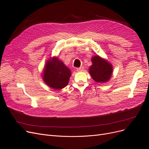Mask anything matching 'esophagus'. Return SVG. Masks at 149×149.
Here are the masks:
<instances>
[{
    "instance_id": "1",
    "label": "esophagus",
    "mask_w": 149,
    "mask_h": 149,
    "mask_svg": "<svg viewBox=\"0 0 149 149\" xmlns=\"http://www.w3.org/2000/svg\"><path fill=\"white\" fill-rule=\"evenodd\" d=\"M83 70V68L82 67H80V68H77V70L78 72H80V71H82V70Z\"/></svg>"
}]
</instances>
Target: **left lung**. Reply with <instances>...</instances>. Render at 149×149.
Returning a JSON list of instances; mask_svg holds the SVG:
<instances>
[{"instance_id":"1","label":"left lung","mask_w":149,"mask_h":149,"mask_svg":"<svg viewBox=\"0 0 149 149\" xmlns=\"http://www.w3.org/2000/svg\"><path fill=\"white\" fill-rule=\"evenodd\" d=\"M91 60L92 65L89 69V72L93 80L97 83L108 81L113 72L112 65L99 56L93 57Z\"/></svg>"}]
</instances>
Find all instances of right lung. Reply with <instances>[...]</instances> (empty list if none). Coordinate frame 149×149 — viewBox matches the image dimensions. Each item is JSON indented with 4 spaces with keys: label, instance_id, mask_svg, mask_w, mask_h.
<instances>
[{
    "label": "right lung",
    "instance_id": "1",
    "mask_svg": "<svg viewBox=\"0 0 149 149\" xmlns=\"http://www.w3.org/2000/svg\"><path fill=\"white\" fill-rule=\"evenodd\" d=\"M43 80L51 88L59 90L68 85L71 75L70 69L57 57L47 61L43 72Z\"/></svg>",
    "mask_w": 149,
    "mask_h": 149
}]
</instances>
